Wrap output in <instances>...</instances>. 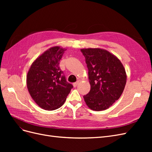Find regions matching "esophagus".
Wrapping results in <instances>:
<instances>
[{"instance_id": "34e87169", "label": "esophagus", "mask_w": 152, "mask_h": 152, "mask_svg": "<svg viewBox=\"0 0 152 152\" xmlns=\"http://www.w3.org/2000/svg\"><path fill=\"white\" fill-rule=\"evenodd\" d=\"M79 81H77V82H75V83H73V87H76L78 86V84H79Z\"/></svg>"}]
</instances>
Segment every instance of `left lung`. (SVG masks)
<instances>
[{"mask_svg":"<svg viewBox=\"0 0 152 152\" xmlns=\"http://www.w3.org/2000/svg\"><path fill=\"white\" fill-rule=\"evenodd\" d=\"M88 68L89 93L84 96L91 110L108 109L122 94L127 80L126 70L118 58L100 48L81 49Z\"/></svg>","mask_w":152,"mask_h":152,"instance_id":"8db88e82","label":"left lung"}]
</instances>
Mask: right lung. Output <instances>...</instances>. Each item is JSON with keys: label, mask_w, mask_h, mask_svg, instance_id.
<instances>
[{"label": "right lung", "mask_w": 152, "mask_h": 152, "mask_svg": "<svg viewBox=\"0 0 152 152\" xmlns=\"http://www.w3.org/2000/svg\"><path fill=\"white\" fill-rule=\"evenodd\" d=\"M66 49L54 46L32 63L26 75V86L31 98L45 110H54L65 102L73 86L66 82L59 66Z\"/></svg>", "instance_id": "obj_1"}]
</instances>
